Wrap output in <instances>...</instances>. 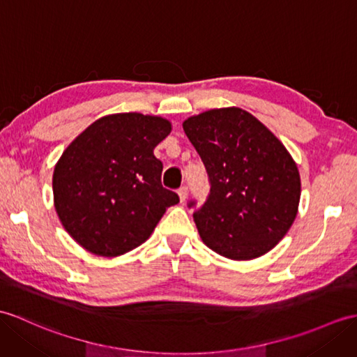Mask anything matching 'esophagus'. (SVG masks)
<instances>
[{"label": "esophagus", "mask_w": 357, "mask_h": 357, "mask_svg": "<svg viewBox=\"0 0 357 357\" xmlns=\"http://www.w3.org/2000/svg\"><path fill=\"white\" fill-rule=\"evenodd\" d=\"M178 195H179L181 202H185V199H187V196H188V187H187V185H182V187H179V190H178Z\"/></svg>", "instance_id": "34e87169"}]
</instances>
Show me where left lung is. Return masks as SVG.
Returning <instances> with one entry per match:
<instances>
[{"label":"left lung","instance_id":"8db88e82","mask_svg":"<svg viewBox=\"0 0 357 357\" xmlns=\"http://www.w3.org/2000/svg\"><path fill=\"white\" fill-rule=\"evenodd\" d=\"M182 126L208 175L205 202L187 204L202 242L233 260L271 251L294 223L301 195L286 147L238 107L206 111Z\"/></svg>","mask_w":357,"mask_h":357}]
</instances>
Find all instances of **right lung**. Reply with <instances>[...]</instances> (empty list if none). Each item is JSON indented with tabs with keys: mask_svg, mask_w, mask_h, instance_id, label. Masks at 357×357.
<instances>
[{
	"mask_svg": "<svg viewBox=\"0 0 357 357\" xmlns=\"http://www.w3.org/2000/svg\"><path fill=\"white\" fill-rule=\"evenodd\" d=\"M170 123L137 112L107 115L66 147L54 167V208L86 251L115 257L144 243L179 196L161 184L155 146Z\"/></svg>",
	"mask_w": 357,
	"mask_h": 357,
	"instance_id": "add662e5",
	"label": "right lung"
}]
</instances>
